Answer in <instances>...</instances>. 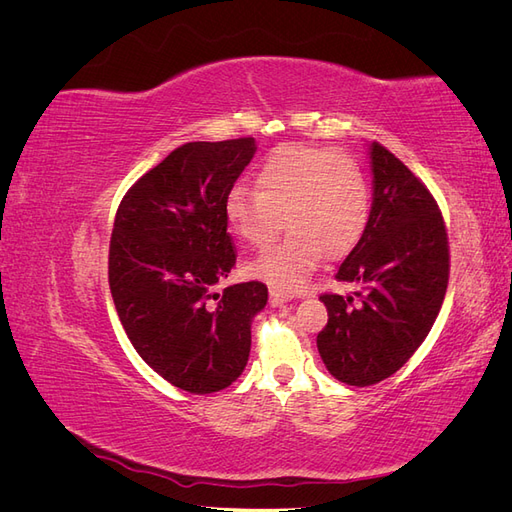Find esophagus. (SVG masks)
<instances>
[{
	"mask_svg": "<svg viewBox=\"0 0 512 512\" xmlns=\"http://www.w3.org/2000/svg\"><path fill=\"white\" fill-rule=\"evenodd\" d=\"M269 299H271L273 305H284V303L292 301V294H288V292H284L280 288H271L269 290Z\"/></svg>",
	"mask_w": 512,
	"mask_h": 512,
	"instance_id": "1",
	"label": "esophagus"
}]
</instances>
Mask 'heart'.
I'll return each instance as SVG.
<instances>
[{"mask_svg":"<svg viewBox=\"0 0 512 512\" xmlns=\"http://www.w3.org/2000/svg\"><path fill=\"white\" fill-rule=\"evenodd\" d=\"M254 190L232 188L224 200L230 230L250 247H267L282 230L290 235L245 271L275 286L301 288L322 254H350L369 220L363 170L339 151L309 145L273 149L254 173Z\"/></svg>","mask_w":512,"mask_h":512,"instance_id":"1","label":"heart"}]
</instances>
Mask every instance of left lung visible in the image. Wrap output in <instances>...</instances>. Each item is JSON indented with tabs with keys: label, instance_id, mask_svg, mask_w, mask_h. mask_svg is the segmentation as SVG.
<instances>
[{
	"label": "left lung",
	"instance_id": "8db88e82",
	"mask_svg": "<svg viewBox=\"0 0 512 512\" xmlns=\"http://www.w3.org/2000/svg\"><path fill=\"white\" fill-rule=\"evenodd\" d=\"M369 160V220L335 275L356 292L322 294L329 322L316 339L329 374L350 386L376 384L408 363L440 314L451 267L431 192L382 145H369Z\"/></svg>",
	"mask_w": 512,
	"mask_h": 512
}]
</instances>
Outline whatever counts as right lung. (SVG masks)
Here are the masks:
<instances>
[{
  "instance_id": "right-lung-1",
  "label": "right lung",
  "mask_w": 512,
  "mask_h": 512,
  "mask_svg": "<svg viewBox=\"0 0 512 512\" xmlns=\"http://www.w3.org/2000/svg\"><path fill=\"white\" fill-rule=\"evenodd\" d=\"M254 153V138L185 143L132 185L115 215L108 284L119 320L141 359L188 393L241 376L252 320L269 299L260 282L215 292L237 262L224 200Z\"/></svg>"
}]
</instances>
